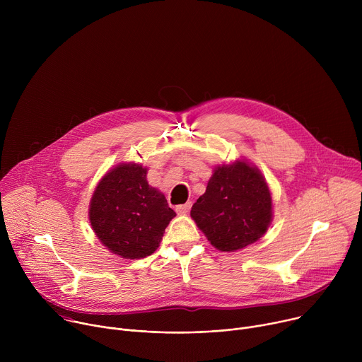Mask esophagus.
<instances>
[{
    "mask_svg": "<svg viewBox=\"0 0 362 362\" xmlns=\"http://www.w3.org/2000/svg\"><path fill=\"white\" fill-rule=\"evenodd\" d=\"M190 208H192V202H187V203H185V204L176 206V212L180 214V215H185V214H187V212L190 211Z\"/></svg>",
    "mask_w": 362,
    "mask_h": 362,
    "instance_id": "34e87169",
    "label": "esophagus"
}]
</instances>
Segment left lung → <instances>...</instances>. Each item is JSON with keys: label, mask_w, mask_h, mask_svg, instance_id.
Masks as SVG:
<instances>
[{"label": "left lung", "mask_w": 362, "mask_h": 362, "mask_svg": "<svg viewBox=\"0 0 362 362\" xmlns=\"http://www.w3.org/2000/svg\"><path fill=\"white\" fill-rule=\"evenodd\" d=\"M190 216L212 246L236 252L267 233L274 219L272 194L261 170L240 158L214 169Z\"/></svg>", "instance_id": "left-lung-1"}]
</instances>
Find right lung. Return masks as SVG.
<instances>
[{
  "mask_svg": "<svg viewBox=\"0 0 362 362\" xmlns=\"http://www.w3.org/2000/svg\"><path fill=\"white\" fill-rule=\"evenodd\" d=\"M146 176L147 168L139 163H119L100 179L90 199L93 232L123 259L151 255L176 216L165 194L150 186Z\"/></svg>",
  "mask_w": 362,
  "mask_h": 362,
  "instance_id": "right-lung-1",
  "label": "right lung"
}]
</instances>
